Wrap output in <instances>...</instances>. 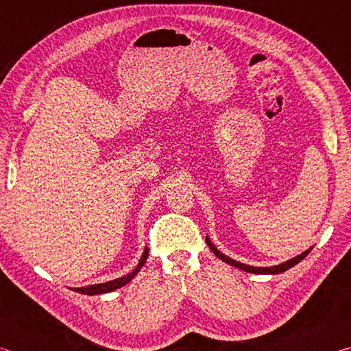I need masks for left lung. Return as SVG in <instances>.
Returning a JSON list of instances; mask_svg holds the SVG:
<instances>
[{
    "mask_svg": "<svg viewBox=\"0 0 351 351\" xmlns=\"http://www.w3.org/2000/svg\"><path fill=\"white\" fill-rule=\"evenodd\" d=\"M206 243H207V246L210 247V251L215 254L219 260H223L228 265L235 266V268H239V269L245 271V272H251V274H280V272H285L287 269L293 268L294 265H297V263H299V261L304 260L306 255L310 254V251H311V247H310V249H308V251L302 252L300 255H297V257L291 258L288 261H285V263H280V265H277V266H268V268H257V266H249V265H245V263H240V261H235L232 258H229L228 255L221 254L215 246H213V243L210 241L209 237H206Z\"/></svg>",
    "mask_w": 351,
    "mask_h": 351,
    "instance_id": "obj_1",
    "label": "left lung"
}]
</instances>
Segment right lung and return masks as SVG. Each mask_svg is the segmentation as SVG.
Returning a JSON list of instances; mask_svg holds the SVG:
<instances>
[{
	"label": "right lung",
	"mask_w": 351,
	"mask_h": 351,
	"mask_svg": "<svg viewBox=\"0 0 351 351\" xmlns=\"http://www.w3.org/2000/svg\"><path fill=\"white\" fill-rule=\"evenodd\" d=\"M147 257H148V247L145 246L144 254H142V257L139 260L138 266H136V268L133 269V272H130L128 276H123L121 278H114V280H110V282H105V283L90 285V287H83V288H69V289L77 291V293H80V294H86V295H96V294H102V293H111V291L125 287L127 283L132 282L133 278H134V276L141 271L142 266L145 265Z\"/></svg>",
	"instance_id": "obj_1"
}]
</instances>
